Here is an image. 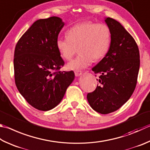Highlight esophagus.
I'll return each instance as SVG.
<instances>
[{
  "instance_id": "1",
  "label": "esophagus",
  "mask_w": 150,
  "mask_h": 150,
  "mask_svg": "<svg viewBox=\"0 0 150 150\" xmlns=\"http://www.w3.org/2000/svg\"><path fill=\"white\" fill-rule=\"evenodd\" d=\"M74 73H75V76H77V77H78V76H80L81 74H82V72H81V71H75Z\"/></svg>"
}]
</instances>
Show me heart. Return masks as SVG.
<instances>
[{
    "label": "heart",
    "instance_id": "1",
    "mask_svg": "<svg viewBox=\"0 0 150 150\" xmlns=\"http://www.w3.org/2000/svg\"><path fill=\"white\" fill-rule=\"evenodd\" d=\"M67 37H58L56 47L62 58L70 60L77 52L79 55L67 65L70 70H79L107 55L111 42L110 29L104 23L91 21L78 23L67 30Z\"/></svg>",
    "mask_w": 150,
    "mask_h": 150
}]
</instances>
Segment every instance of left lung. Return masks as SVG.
I'll list each match as a JSON object with an SVG mask.
<instances>
[{
  "mask_svg": "<svg viewBox=\"0 0 150 150\" xmlns=\"http://www.w3.org/2000/svg\"><path fill=\"white\" fill-rule=\"evenodd\" d=\"M105 21L111 33L110 48L92 68L100 74L99 83L86 96L91 108L101 114L113 112L129 100L137 86L140 68L139 49L134 38L114 19L107 18Z\"/></svg>",
  "mask_w": 150,
  "mask_h": 150,
  "instance_id": "left-lung-1",
  "label": "left lung"
}]
</instances>
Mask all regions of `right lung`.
<instances>
[{
	"instance_id": "right-lung-1",
	"label": "right lung",
	"mask_w": 150,
	"mask_h": 150,
	"mask_svg": "<svg viewBox=\"0 0 150 150\" xmlns=\"http://www.w3.org/2000/svg\"><path fill=\"white\" fill-rule=\"evenodd\" d=\"M64 25L52 16L35 21L17 42L13 69L16 87L33 107L52 110L62 101L73 82V71H61L64 61L56 47V40Z\"/></svg>"
}]
</instances>
